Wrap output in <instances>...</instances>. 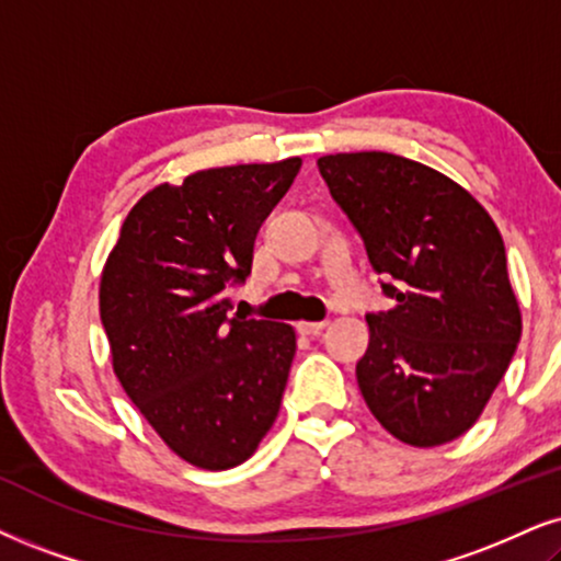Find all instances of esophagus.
Listing matches in <instances>:
<instances>
[{
    "instance_id": "esophagus-1",
    "label": "esophagus",
    "mask_w": 561,
    "mask_h": 561,
    "mask_svg": "<svg viewBox=\"0 0 561 561\" xmlns=\"http://www.w3.org/2000/svg\"><path fill=\"white\" fill-rule=\"evenodd\" d=\"M324 328H328V320H322V322H299V324H296V330H299L301 335H320Z\"/></svg>"
}]
</instances>
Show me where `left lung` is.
I'll return each mask as SVG.
<instances>
[{"mask_svg": "<svg viewBox=\"0 0 561 561\" xmlns=\"http://www.w3.org/2000/svg\"><path fill=\"white\" fill-rule=\"evenodd\" d=\"M317 165L396 304L366 314L358 390L405 445L453 442L481 416L520 343L500 228L460 184L408 158L369 150Z\"/></svg>", "mask_w": 561, "mask_h": 561, "instance_id": "1", "label": "left lung"}]
</instances>
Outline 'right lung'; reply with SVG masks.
<instances>
[{
    "label": "right lung",
    "instance_id": "1",
    "mask_svg": "<svg viewBox=\"0 0 561 561\" xmlns=\"http://www.w3.org/2000/svg\"><path fill=\"white\" fill-rule=\"evenodd\" d=\"M301 158L207 169L148 192L124 220L101 278V324L129 400L179 458L239 466L280 411L291 324L228 314L254 239Z\"/></svg>",
    "mask_w": 561,
    "mask_h": 561
}]
</instances>
